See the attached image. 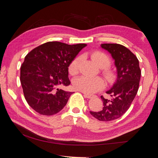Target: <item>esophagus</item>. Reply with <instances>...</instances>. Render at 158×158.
I'll return each mask as SVG.
<instances>
[{"mask_svg":"<svg viewBox=\"0 0 158 158\" xmlns=\"http://www.w3.org/2000/svg\"><path fill=\"white\" fill-rule=\"evenodd\" d=\"M84 96L85 98H93V95H89V94H86V93H84Z\"/></svg>","mask_w":158,"mask_h":158,"instance_id":"obj_1","label":"esophagus"}]
</instances>
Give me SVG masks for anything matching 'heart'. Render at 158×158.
Segmentation results:
<instances>
[{
    "instance_id": "1",
    "label": "heart",
    "mask_w": 158,
    "mask_h": 158,
    "mask_svg": "<svg viewBox=\"0 0 158 158\" xmlns=\"http://www.w3.org/2000/svg\"><path fill=\"white\" fill-rule=\"evenodd\" d=\"M93 61L102 68H104L102 73L108 81H112L114 78V74L110 69L106 68L110 66L111 61L110 58L105 53L96 51L91 54ZM81 57L74 58L68 66V72L72 75L77 74ZM73 86L75 89L86 94H92L99 91L105 87V82L100 77H90L88 76H80L73 80Z\"/></svg>"
}]
</instances>
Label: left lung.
Segmentation results:
<instances>
[{
	"label": "left lung",
	"mask_w": 158,
	"mask_h": 158,
	"mask_svg": "<svg viewBox=\"0 0 158 158\" xmlns=\"http://www.w3.org/2000/svg\"><path fill=\"white\" fill-rule=\"evenodd\" d=\"M101 47L111 53L117 69V79L110 90V100L102 95L103 106L100 111H90L100 121H111L122 116L132 104L137 95L141 78V69L136 56L123 45L102 44Z\"/></svg>",
	"instance_id": "obj_1"
}]
</instances>
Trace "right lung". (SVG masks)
<instances>
[{
  "mask_svg": "<svg viewBox=\"0 0 158 158\" xmlns=\"http://www.w3.org/2000/svg\"><path fill=\"white\" fill-rule=\"evenodd\" d=\"M85 44L48 42L26 56L20 81L26 102L40 114L52 116L62 110L73 93L59 89L70 84L68 66Z\"/></svg>",
  "mask_w": 158,
  "mask_h": 158,
  "instance_id": "obj_1",
  "label": "right lung"
}]
</instances>
